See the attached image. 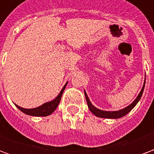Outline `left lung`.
<instances>
[{"label": "left lung", "mask_w": 154, "mask_h": 154, "mask_svg": "<svg viewBox=\"0 0 154 154\" xmlns=\"http://www.w3.org/2000/svg\"><path fill=\"white\" fill-rule=\"evenodd\" d=\"M144 86H145V81H144V84L142 87V90L139 92V96L137 97L135 100L133 101V103H131L129 106H128L125 108H124L122 110H116V111H106V110H101L97 109L96 107L94 106L91 103L89 98L87 97V94L86 93V91H84V93H85V97L87 99V105H88V108L89 110L92 112L97 117H100V118H108V119H118V118H121L123 116H125V115L129 113L130 110H132L134 107L135 106L137 103L139 102V100H140V98L142 97L143 92V89H144Z\"/></svg>", "instance_id": "1"}]
</instances>
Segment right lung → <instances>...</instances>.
<instances>
[{
	"instance_id": "add662e5",
	"label": "right lung",
	"mask_w": 154,
	"mask_h": 154,
	"mask_svg": "<svg viewBox=\"0 0 154 154\" xmlns=\"http://www.w3.org/2000/svg\"><path fill=\"white\" fill-rule=\"evenodd\" d=\"M67 82L65 85L64 87H63V89L61 90L60 93L58 94L57 96L54 100H51L49 102H46V103L43 104L42 106L38 107H36V108H34V109H25V108H22V107L19 106L17 105H15L16 107L18 108L19 110H21L23 113L26 114V115H29V116H49L51 114L54 112V110H56V108L57 107V106L59 105V102H60L61 97H62V95L63 93L64 90H65V87L67 86Z\"/></svg>"
}]
</instances>
